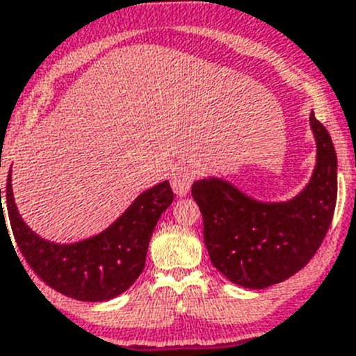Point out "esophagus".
Listing matches in <instances>:
<instances>
[{
	"label": "esophagus",
	"instance_id": "1",
	"mask_svg": "<svg viewBox=\"0 0 356 356\" xmlns=\"http://www.w3.org/2000/svg\"><path fill=\"white\" fill-rule=\"evenodd\" d=\"M194 181V172L191 168H176L171 175V185L176 196H187Z\"/></svg>",
	"mask_w": 356,
	"mask_h": 356
}]
</instances>
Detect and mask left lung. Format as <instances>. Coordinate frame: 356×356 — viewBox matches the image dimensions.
<instances>
[{
    "instance_id": "left-lung-1",
    "label": "left lung",
    "mask_w": 356,
    "mask_h": 356,
    "mask_svg": "<svg viewBox=\"0 0 356 356\" xmlns=\"http://www.w3.org/2000/svg\"><path fill=\"white\" fill-rule=\"evenodd\" d=\"M310 128L316 168L292 200L259 201L213 176L194 181L210 260L232 284L246 289L280 284L303 269L326 237L337 203V155L314 112Z\"/></svg>"
}]
</instances>
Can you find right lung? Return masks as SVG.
<instances>
[{"instance_id":"obj_1","label":"right lung","mask_w":356,"mask_h":356,"mask_svg":"<svg viewBox=\"0 0 356 356\" xmlns=\"http://www.w3.org/2000/svg\"><path fill=\"white\" fill-rule=\"evenodd\" d=\"M10 172L5 203L12 234L28 266L42 282L80 301H108L134 285L144 271L153 229L175 197L169 181L144 191L102 234L56 244L40 238L19 216ZM3 212L0 188V229L3 226L8 232Z\"/></svg>"}]
</instances>
